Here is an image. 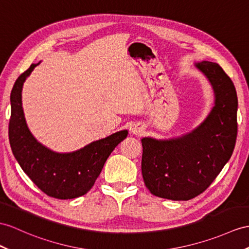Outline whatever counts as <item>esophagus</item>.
I'll use <instances>...</instances> for the list:
<instances>
[{
  "instance_id": "obj_1",
  "label": "esophagus",
  "mask_w": 249,
  "mask_h": 249,
  "mask_svg": "<svg viewBox=\"0 0 249 249\" xmlns=\"http://www.w3.org/2000/svg\"><path fill=\"white\" fill-rule=\"evenodd\" d=\"M142 132V129L141 128V126L134 125V126H133V128H132V133H133V134L138 135V134H141Z\"/></svg>"
}]
</instances>
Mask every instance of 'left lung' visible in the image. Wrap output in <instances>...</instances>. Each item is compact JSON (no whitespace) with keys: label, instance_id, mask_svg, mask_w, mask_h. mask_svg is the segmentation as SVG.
<instances>
[{"label":"left lung","instance_id":"left-lung-1","mask_svg":"<svg viewBox=\"0 0 249 249\" xmlns=\"http://www.w3.org/2000/svg\"><path fill=\"white\" fill-rule=\"evenodd\" d=\"M208 77L215 106L196 130L170 141L142 138V173L153 196L188 201L203 193L233 152L238 134V96L233 82L219 64H196Z\"/></svg>","mask_w":249,"mask_h":249}]
</instances>
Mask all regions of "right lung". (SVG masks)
I'll return each mask as SVG.
<instances>
[{"label":"right lung","instance_id":"add662e5","mask_svg":"<svg viewBox=\"0 0 249 249\" xmlns=\"http://www.w3.org/2000/svg\"><path fill=\"white\" fill-rule=\"evenodd\" d=\"M38 64H32L18 77L11 90L8 125L11 150L23 171L46 196L58 199L82 196L94 186L107 157L128 136V131L117 132L68 154L54 153L43 147L27 128L21 100L23 82Z\"/></svg>","mask_w":249,"mask_h":249}]
</instances>
